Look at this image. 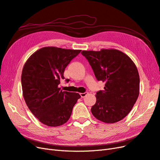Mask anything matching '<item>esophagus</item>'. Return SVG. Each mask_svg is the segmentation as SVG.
Instances as JSON below:
<instances>
[{
	"mask_svg": "<svg viewBox=\"0 0 160 160\" xmlns=\"http://www.w3.org/2000/svg\"><path fill=\"white\" fill-rule=\"evenodd\" d=\"M87 95H88V93H86V92H85V93H80V95H81V97L82 98H85V97Z\"/></svg>",
	"mask_w": 160,
	"mask_h": 160,
	"instance_id": "1",
	"label": "esophagus"
}]
</instances>
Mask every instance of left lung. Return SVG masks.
I'll use <instances>...</instances> for the list:
<instances>
[{
    "label": "left lung",
    "mask_w": 160,
    "mask_h": 160,
    "mask_svg": "<svg viewBox=\"0 0 160 160\" xmlns=\"http://www.w3.org/2000/svg\"><path fill=\"white\" fill-rule=\"evenodd\" d=\"M81 54L89 62L96 79L105 83L104 89L97 92L92 114L107 123L123 119L133 108L139 93V76L135 63L116 49L83 51Z\"/></svg>",
    "instance_id": "obj_1"
}]
</instances>
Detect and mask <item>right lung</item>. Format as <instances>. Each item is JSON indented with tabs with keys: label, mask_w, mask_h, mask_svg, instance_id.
I'll return each instance as SVG.
<instances>
[{
	"label": "right lung",
	"mask_w": 160,
	"mask_h": 160,
	"mask_svg": "<svg viewBox=\"0 0 160 160\" xmlns=\"http://www.w3.org/2000/svg\"><path fill=\"white\" fill-rule=\"evenodd\" d=\"M80 52L55 47H43L34 52L24 65L21 75L24 99L32 113L42 123L60 126L70 118L81 96L62 91L58 85L61 79H65L66 67Z\"/></svg>",
	"instance_id": "obj_1"
}]
</instances>
